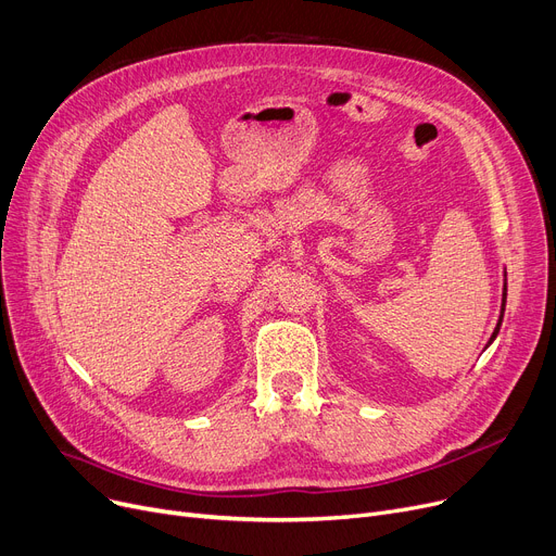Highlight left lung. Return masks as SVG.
<instances>
[{"mask_svg":"<svg viewBox=\"0 0 556 556\" xmlns=\"http://www.w3.org/2000/svg\"><path fill=\"white\" fill-rule=\"evenodd\" d=\"M505 298H507V288H505ZM505 298H503V313H505ZM501 323H503V319H498V327H495V331H493L491 340H493L495 336H498V331H501Z\"/></svg>","mask_w":556,"mask_h":556,"instance_id":"1","label":"left lung"}]
</instances>
